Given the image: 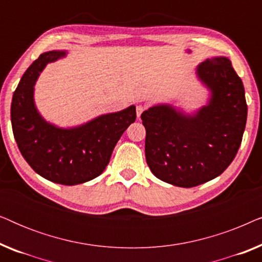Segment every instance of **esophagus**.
<instances>
[{
    "mask_svg": "<svg viewBox=\"0 0 262 262\" xmlns=\"http://www.w3.org/2000/svg\"><path fill=\"white\" fill-rule=\"evenodd\" d=\"M136 111H137V117L139 118V117H141V114L145 111V106H143V105H138V106H137V108H136Z\"/></svg>",
    "mask_w": 262,
    "mask_h": 262,
    "instance_id": "34e87169",
    "label": "esophagus"
}]
</instances>
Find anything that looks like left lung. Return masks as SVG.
<instances>
[{"label": "left lung", "instance_id": "obj_1", "mask_svg": "<svg viewBox=\"0 0 262 262\" xmlns=\"http://www.w3.org/2000/svg\"><path fill=\"white\" fill-rule=\"evenodd\" d=\"M196 76L211 92L207 105L193 114L157 105L141 117L150 170L160 180L186 188L227 169L241 145L247 121L245 88L227 57L200 63Z\"/></svg>", "mask_w": 262, "mask_h": 262}]
</instances>
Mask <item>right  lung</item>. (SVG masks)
I'll list each match as a JSON object with an SVG mask.
<instances>
[{
    "label": "right lung",
    "instance_id": "add662e5",
    "mask_svg": "<svg viewBox=\"0 0 262 262\" xmlns=\"http://www.w3.org/2000/svg\"><path fill=\"white\" fill-rule=\"evenodd\" d=\"M66 55V51H49L31 64L13 94L10 118L14 138L32 169L46 180L73 186L93 180L105 170L117 142L135 123L136 107L102 114L70 128L46 121L35 107L34 84L46 64Z\"/></svg>",
    "mask_w": 262,
    "mask_h": 262
}]
</instances>
